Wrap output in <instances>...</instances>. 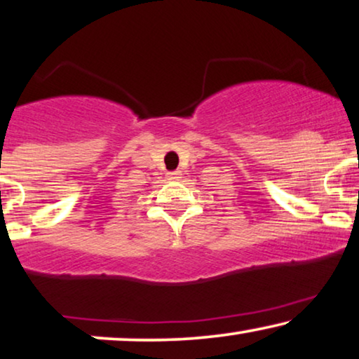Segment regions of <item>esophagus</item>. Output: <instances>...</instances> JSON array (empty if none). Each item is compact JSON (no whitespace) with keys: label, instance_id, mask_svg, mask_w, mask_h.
<instances>
[{"label":"esophagus","instance_id":"1","mask_svg":"<svg viewBox=\"0 0 359 359\" xmlns=\"http://www.w3.org/2000/svg\"><path fill=\"white\" fill-rule=\"evenodd\" d=\"M168 175L173 176V178H178V176H180L181 173H180V171H171V173H168Z\"/></svg>","mask_w":359,"mask_h":359}]
</instances>
